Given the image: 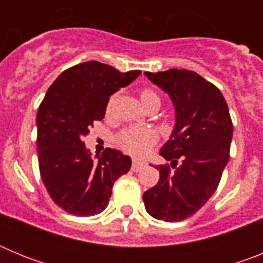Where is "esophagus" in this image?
<instances>
[{
    "instance_id": "esophagus-1",
    "label": "esophagus",
    "mask_w": 263,
    "mask_h": 263,
    "mask_svg": "<svg viewBox=\"0 0 263 263\" xmlns=\"http://www.w3.org/2000/svg\"><path fill=\"white\" fill-rule=\"evenodd\" d=\"M145 167V163L143 162H139V160H133V164H132V170H133L134 173L139 171V170H142Z\"/></svg>"
}]
</instances>
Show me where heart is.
I'll use <instances>...</instances> for the list:
<instances>
[{
  "label": "heart",
  "instance_id": "heart-1",
  "mask_svg": "<svg viewBox=\"0 0 263 263\" xmlns=\"http://www.w3.org/2000/svg\"><path fill=\"white\" fill-rule=\"evenodd\" d=\"M142 105L148 106L154 103L160 104V99L158 96L157 92H154L150 88H143L139 93ZM115 101V96H111L106 105V111H110L111 105ZM118 145L124 148L125 152L129 154L137 155H145L146 153L152 148V146L157 142V133L153 129H147V127H130V129L122 130L117 137Z\"/></svg>",
  "mask_w": 263,
  "mask_h": 263
}]
</instances>
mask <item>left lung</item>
<instances>
[{"instance_id":"8db88e82","label":"left lung","mask_w":263,"mask_h":263,"mask_svg":"<svg viewBox=\"0 0 263 263\" xmlns=\"http://www.w3.org/2000/svg\"><path fill=\"white\" fill-rule=\"evenodd\" d=\"M175 106V127L159 154L168 166H155L159 180L143 194L150 216L167 222L188 218L215 194L229 160L233 125L224 96L194 71L145 72Z\"/></svg>"}]
</instances>
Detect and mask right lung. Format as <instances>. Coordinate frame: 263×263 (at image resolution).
Returning <instances> with one entry per match:
<instances>
[{"mask_svg": "<svg viewBox=\"0 0 263 263\" xmlns=\"http://www.w3.org/2000/svg\"><path fill=\"white\" fill-rule=\"evenodd\" d=\"M141 71H117L90 60L63 71L48 88L36 115V146L42 180L51 199L67 213L99 215L111 187L132 167V159L106 148L95 162L83 142L95 121L105 116L109 97Z\"/></svg>", "mask_w": 263, "mask_h": 263, "instance_id": "right-lung-1", "label": "right lung"}]
</instances>
